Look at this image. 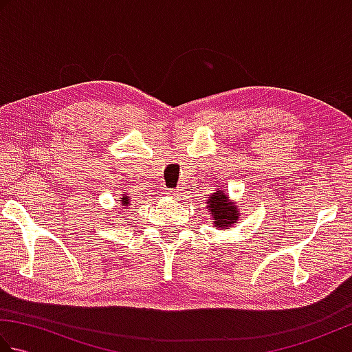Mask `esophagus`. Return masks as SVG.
<instances>
[{
  "mask_svg": "<svg viewBox=\"0 0 352 352\" xmlns=\"http://www.w3.org/2000/svg\"><path fill=\"white\" fill-rule=\"evenodd\" d=\"M169 197L178 198V197H180V190H169Z\"/></svg>",
  "mask_w": 352,
  "mask_h": 352,
  "instance_id": "esophagus-1",
  "label": "esophagus"
}]
</instances>
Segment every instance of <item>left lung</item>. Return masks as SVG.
<instances>
[{"label":"left lung","instance_id":"left-lung-1","mask_svg":"<svg viewBox=\"0 0 352 352\" xmlns=\"http://www.w3.org/2000/svg\"><path fill=\"white\" fill-rule=\"evenodd\" d=\"M207 210L212 214V223L219 230H227L237 223L241 218V207L231 201L228 193L222 188L216 189L207 199Z\"/></svg>","mask_w":352,"mask_h":352}]
</instances>
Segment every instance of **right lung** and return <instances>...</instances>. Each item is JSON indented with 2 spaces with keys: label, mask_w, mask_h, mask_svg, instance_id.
<instances>
[{
  "label": "right lung",
  "mask_w": 352,
  "mask_h": 352,
  "mask_svg": "<svg viewBox=\"0 0 352 352\" xmlns=\"http://www.w3.org/2000/svg\"><path fill=\"white\" fill-rule=\"evenodd\" d=\"M119 203H121V206L124 207V208H126V207H129L131 203H130V199H129V197H126V195H122L121 198H119Z\"/></svg>",
  "instance_id": "obj_1"
}]
</instances>
